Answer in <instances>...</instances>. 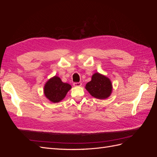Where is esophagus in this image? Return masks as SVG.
<instances>
[{"label":"esophagus","mask_w":157,"mask_h":157,"mask_svg":"<svg viewBox=\"0 0 157 157\" xmlns=\"http://www.w3.org/2000/svg\"><path fill=\"white\" fill-rule=\"evenodd\" d=\"M82 85L81 82H74L73 86H80Z\"/></svg>","instance_id":"1"}]
</instances>
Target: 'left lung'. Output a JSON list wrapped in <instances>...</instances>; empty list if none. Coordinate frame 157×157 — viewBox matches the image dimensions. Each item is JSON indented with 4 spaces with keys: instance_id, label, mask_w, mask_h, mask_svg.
Segmentation results:
<instances>
[{
    "instance_id": "1",
    "label": "left lung",
    "mask_w": 157,
    "mask_h": 157,
    "mask_svg": "<svg viewBox=\"0 0 157 157\" xmlns=\"http://www.w3.org/2000/svg\"><path fill=\"white\" fill-rule=\"evenodd\" d=\"M86 89L93 97L103 99L111 95L112 84L107 77L96 73L93 75L91 81L86 84Z\"/></svg>"
}]
</instances>
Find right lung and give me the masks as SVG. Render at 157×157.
<instances>
[{"instance_id":"1","label":"right lung","mask_w":157,"mask_h":157,"mask_svg":"<svg viewBox=\"0 0 157 157\" xmlns=\"http://www.w3.org/2000/svg\"><path fill=\"white\" fill-rule=\"evenodd\" d=\"M71 88L70 84L63 82L60 78L55 76L46 83L44 92L50 101L57 103L62 100Z\"/></svg>"}]
</instances>
